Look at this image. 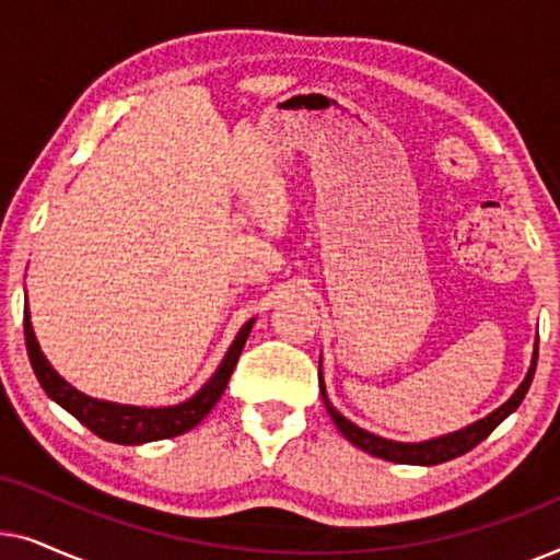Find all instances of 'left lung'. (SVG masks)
I'll return each mask as SVG.
<instances>
[{"mask_svg": "<svg viewBox=\"0 0 560 560\" xmlns=\"http://www.w3.org/2000/svg\"><path fill=\"white\" fill-rule=\"evenodd\" d=\"M535 364H538V343H535L533 364H530V370H527L525 382L517 387V393L512 395L510 400L502 405V408H497L494 412H489L487 418L477 420V423L462 428V431L441 435V439H433V441H423V443H397V441H387V439H380V435H374V433L362 431V428L354 425V423H351V420L343 418L341 412L336 410L331 402H328L324 380H320V395H324V405H326L328 416L334 418L336 428H339L343 439L354 443L357 448H362V451H366V454H372V456H377V458H385V462L433 466V464L451 462V458L462 456V454H466V451H471L474 446H479V443L485 441L487 435L492 433L494 428L500 425L502 420L510 416V412H515L520 408V402H523L527 387H530L533 374H535Z\"/></svg>", "mask_w": 560, "mask_h": 560, "instance_id": "8db88e82", "label": "left lung"}]
</instances>
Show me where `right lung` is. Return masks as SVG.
<instances>
[{
  "label": "right lung",
  "mask_w": 560,
  "mask_h": 560,
  "mask_svg": "<svg viewBox=\"0 0 560 560\" xmlns=\"http://www.w3.org/2000/svg\"><path fill=\"white\" fill-rule=\"evenodd\" d=\"M255 326V318L247 320L242 326V331L236 334L232 349L226 351L224 362L217 370V374L206 382L201 393H196L190 400L175 408H132V405H114L104 400H94L86 397L79 389H73L63 377H58V372L48 364V359L43 357L37 339L33 334V324H30V311L25 308V343L30 364H33L35 377L40 382L48 397H52L60 408H66L71 416L89 428L91 433H96L98 439L112 441V443H125V446H137V443L148 441H163L173 439L196 428L201 420L209 416L213 405L219 402V397L224 395L232 377L240 354L247 343V336Z\"/></svg>",
  "instance_id": "right-lung-1"
}]
</instances>
